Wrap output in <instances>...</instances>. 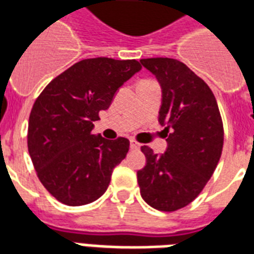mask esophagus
Instances as JSON below:
<instances>
[{
	"label": "esophagus",
	"instance_id": "esophagus-1",
	"mask_svg": "<svg viewBox=\"0 0 254 254\" xmlns=\"http://www.w3.org/2000/svg\"><path fill=\"white\" fill-rule=\"evenodd\" d=\"M129 147H131L132 149H139V148H140V144H139L137 141L131 140V141H129Z\"/></svg>",
	"mask_w": 254,
	"mask_h": 254
}]
</instances>
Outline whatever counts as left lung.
<instances>
[{"instance_id": "1", "label": "left lung", "mask_w": 254, "mask_h": 254, "mask_svg": "<svg viewBox=\"0 0 254 254\" xmlns=\"http://www.w3.org/2000/svg\"><path fill=\"white\" fill-rule=\"evenodd\" d=\"M140 64L162 87L159 123L166 126V152L141 147L145 166L137 171L140 194L148 205L178 211L197 197L221 156L224 128L213 92L190 67L172 58H147Z\"/></svg>"}]
</instances>
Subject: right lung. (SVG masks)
I'll return each instance as SVG.
<instances>
[{
  "label": "right lung",
  "mask_w": 254,
  "mask_h": 254,
  "mask_svg": "<svg viewBox=\"0 0 254 254\" xmlns=\"http://www.w3.org/2000/svg\"><path fill=\"white\" fill-rule=\"evenodd\" d=\"M140 68L135 60H83L54 78L34 102L27 148L37 176L58 201L84 205L106 192L129 141L96 136L94 122Z\"/></svg>",
  "instance_id": "add662e5"
}]
</instances>
